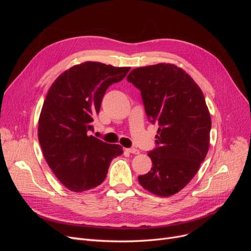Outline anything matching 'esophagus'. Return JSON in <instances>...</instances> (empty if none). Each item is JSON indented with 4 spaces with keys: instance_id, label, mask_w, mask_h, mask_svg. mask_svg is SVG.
Segmentation results:
<instances>
[{
    "instance_id": "1",
    "label": "esophagus",
    "mask_w": 251,
    "mask_h": 251,
    "mask_svg": "<svg viewBox=\"0 0 251 251\" xmlns=\"http://www.w3.org/2000/svg\"><path fill=\"white\" fill-rule=\"evenodd\" d=\"M126 151H127V153H131V154H135V155L139 154V151L135 148H128V149H126Z\"/></svg>"
}]
</instances>
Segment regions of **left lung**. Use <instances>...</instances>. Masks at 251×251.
I'll return each mask as SVG.
<instances>
[{"mask_svg":"<svg viewBox=\"0 0 251 251\" xmlns=\"http://www.w3.org/2000/svg\"><path fill=\"white\" fill-rule=\"evenodd\" d=\"M126 80L140 91L151 124H158L156 147L148 155L153 168L138 177L151 194L170 197L198 172L209 147L211 120L201 89L172 64L136 68Z\"/></svg>","mask_w":251,"mask_h":251,"instance_id":"left-lung-1","label":"left lung"}]
</instances>
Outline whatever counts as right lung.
I'll return each mask as SVG.
<instances>
[{
    "mask_svg": "<svg viewBox=\"0 0 251 251\" xmlns=\"http://www.w3.org/2000/svg\"><path fill=\"white\" fill-rule=\"evenodd\" d=\"M130 68L87 62L60 74L48 91L39 120V141L56 178L72 192L102 183L113 158L124 153L90 135L107 89Z\"/></svg>",
    "mask_w": 251,
    "mask_h": 251,
    "instance_id": "obj_1",
    "label": "right lung"
}]
</instances>
